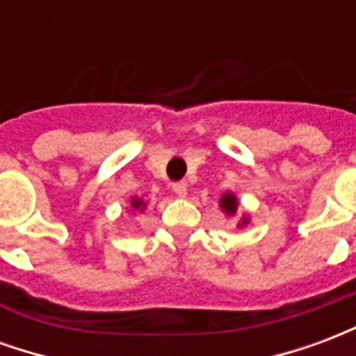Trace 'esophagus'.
Here are the masks:
<instances>
[{"instance_id":"esophagus-1","label":"esophagus","mask_w":356,"mask_h":356,"mask_svg":"<svg viewBox=\"0 0 356 356\" xmlns=\"http://www.w3.org/2000/svg\"><path fill=\"white\" fill-rule=\"evenodd\" d=\"M186 183H183V181H179V183H173V193L177 194V196H181V198H185L186 196Z\"/></svg>"}]
</instances>
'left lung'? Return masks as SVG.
Wrapping results in <instances>:
<instances>
[{
  "label": "left lung",
  "instance_id": "obj_1",
  "mask_svg": "<svg viewBox=\"0 0 356 356\" xmlns=\"http://www.w3.org/2000/svg\"><path fill=\"white\" fill-rule=\"evenodd\" d=\"M219 208L223 209L225 216L234 217L236 216V211H238V198L234 196V193L227 191V193H223V196L219 198ZM248 223H250V216H248V213H244V216L240 217L238 227L242 229V227H246Z\"/></svg>",
  "mask_w": 356,
  "mask_h": 356
}]
</instances>
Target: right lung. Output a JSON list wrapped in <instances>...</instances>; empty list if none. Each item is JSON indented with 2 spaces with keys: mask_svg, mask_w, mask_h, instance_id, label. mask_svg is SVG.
<instances>
[{
  "mask_svg": "<svg viewBox=\"0 0 356 356\" xmlns=\"http://www.w3.org/2000/svg\"><path fill=\"white\" fill-rule=\"evenodd\" d=\"M129 206H131L133 211H145V208H147V202L143 200V198H139V196H133L131 200H129Z\"/></svg>",
  "mask_w": 356,
  "mask_h": 356,
  "instance_id": "add662e5",
  "label": "right lung"
}]
</instances>
